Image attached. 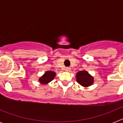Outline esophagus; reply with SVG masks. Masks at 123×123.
<instances>
[{
  "instance_id": "esophagus-1",
  "label": "esophagus",
  "mask_w": 123,
  "mask_h": 123,
  "mask_svg": "<svg viewBox=\"0 0 123 123\" xmlns=\"http://www.w3.org/2000/svg\"><path fill=\"white\" fill-rule=\"evenodd\" d=\"M65 70L67 71H69L70 70H71V68H69V67H67V68H65Z\"/></svg>"
}]
</instances>
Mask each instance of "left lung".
<instances>
[{"mask_svg":"<svg viewBox=\"0 0 123 123\" xmlns=\"http://www.w3.org/2000/svg\"><path fill=\"white\" fill-rule=\"evenodd\" d=\"M76 81L82 86L87 87L94 83V77L86 70L78 71L76 75Z\"/></svg>","mask_w":123,"mask_h":123,"instance_id":"left-lung-1","label":"left lung"}]
</instances>
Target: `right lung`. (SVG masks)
<instances>
[{"label": "right lung", "instance_id": "add662e5", "mask_svg": "<svg viewBox=\"0 0 123 123\" xmlns=\"http://www.w3.org/2000/svg\"><path fill=\"white\" fill-rule=\"evenodd\" d=\"M55 72L53 71H47L42 76L39 78V81L41 84H47L55 78Z\"/></svg>", "mask_w": 123, "mask_h": 123}]
</instances>
